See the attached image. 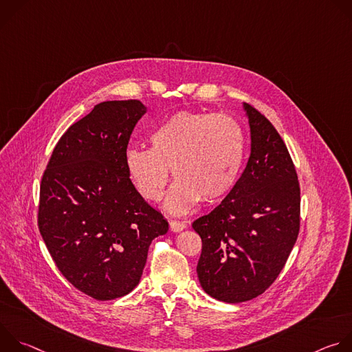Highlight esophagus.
<instances>
[{"label":"esophagus","instance_id":"obj_1","mask_svg":"<svg viewBox=\"0 0 352 352\" xmlns=\"http://www.w3.org/2000/svg\"><path fill=\"white\" fill-rule=\"evenodd\" d=\"M170 228H171V231H174V232H179V231H182V230L186 228V223L178 221V220H173V221L170 223Z\"/></svg>","mask_w":352,"mask_h":352}]
</instances>
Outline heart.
<instances>
[{"instance_id":"b5f03b06","label":"heart","mask_w":352,"mask_h":352,"mask_svg":"<svg viewBox=\"0 0 352 352\" xmlns=\"http://www.w3.org/2000/svg\"><path fill=\"white\" fill-rule=\"evenodd\" d=\"M148 148L131 147L125 170L147 202L162 199L170 178L164 210L182 214L200 200L217 202L235 186L245 157V136L231 117L205 113H177L148 135Z\"/></svg>"}]
</instances>
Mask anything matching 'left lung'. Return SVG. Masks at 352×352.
Wrapping results in <instances>:
<instances>
[{
	"label": "left lung",
	"mask_w": 352,
	"mask_h": 352,
	"mask_svg": "<svg viewBox=\"0 0 352 352\" xmlns=\"http://www.w3.org/2000/svg\"><path fill=\"white\" fill-rule=\"evenodd\" d=\"M250 155L232 190L192 227L202 238L197 278L228 304L263 294L283 270L299 231V184L285 143L272 122L242 103Z\"/></svg>",
	"instance_id": "8db88e82"
}]
</instances>
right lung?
<instances>
[{
    "label": "right lung",
    "mask_w": 352,
    "mask_h": 352,
    "mask_svg": "<svg viewBox=\"0 0 352 352\" xmlns=\"http://www.w3.org/2000/svg\"><path fill=\"white\" fill-rule=\"evenodd\" d=\"M139 100L94 106L61 136L40 185L38 230L63 276L98 300L129 294L150 243L168 221L138 193L125 170Z\"/></svg>",
    "instance_id": "obj_1"
}]
</instances>
